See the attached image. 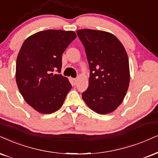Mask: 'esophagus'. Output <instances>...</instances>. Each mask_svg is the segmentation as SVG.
<instances>
[{"label":"esophagus","mask_w":158,"mask_h":158,"mask_svg":"<svg viewBox=\"0 0 158 158\" xmlns=\"http://www.w3.org/2000/svg\"><path fill=\"white\" fill-rule=\"evenodd\" d=\"M70 80H71L72 85H75L76 84H77V80H76L75 78H70Z\"/></svg>","instance_id":"esophagus-1"}]
</instances>
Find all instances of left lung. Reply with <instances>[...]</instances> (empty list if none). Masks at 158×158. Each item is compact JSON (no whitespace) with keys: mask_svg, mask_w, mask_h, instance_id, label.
<instances>
[{"mask_svg":"<svg viewBox=\"0 0 158 158\" xmlns=\"http://www.w3.org/2000/svg\"><path fill=\"white\" fill-rule=\"evenodd\" d=\"M77 34L85 48L90 75L82 97L100 114L111 113L122 102L130 83V67L124 46L114 35L82 29Z\"/></svg>","mask_w":158,"mask_h":158,"instance_id":"obj_1","label":"left lung"}]
</instances>
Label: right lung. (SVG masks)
Returning a JSON list of instances; mask_svg holds the SVG:
<instances>
[{
    "label": "right lung",
    "mask_w": 158,
    "mask_h": 158,
    "mask_svg": "<svg viewBox=\"0 0 158 158\" xmlns=\"http://www.w3.org/2000/svg\"><path fill=\"white\" fill-rule=\"evenodd\" d=\"M72 31L46 30L23 42L16 62V82L29 106L42 114H52L63 105L72 89L60 74L62 54L76 38Z\"/></svg>",
    "instance_id": "obj_1"
}]
</instances>
